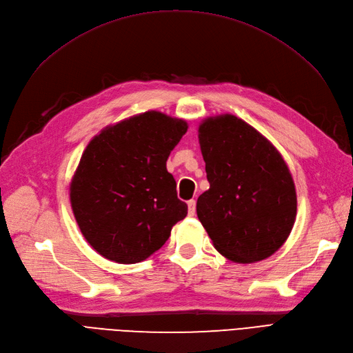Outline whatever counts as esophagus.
Masks as SVG:
<instances>
[{"instance_id": "34e87169", "label": "esophagus", "mask_w": 353, "mask_h": 353, "mask_svg": "<svg viewBox=\"0 0 353 353\" xmlns=\"http://www.w3.org/2000/svg\"><path fill=\"white\" fill-rule=\"evenodd\" d=\"M187 205H188V216H194V213H196V200H190Z\"/></svg>"}]
</instances>
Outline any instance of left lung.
Instances as JSON below:
<instances>
[{
    "instance_id": "obj_1",
    "label": "left lung",
    "mask_w": 353,
    "mask_h": 353,
    "mask_svg": "<svg viewBox=\"0 0 353 353\" xmlns=\"http://www.w3.org/2000/svg\"><path fill=\"white\" fill-rule=\"evenodd\" d=\"M209 190L197 216L213 248L236 263L270 258L290 236L296 187L285 160L256 128L225 113L199 125Z\"/></svg>"
}]
</instances>
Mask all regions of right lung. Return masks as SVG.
<instances>
[{"label": "right lung", "mask_w": 353, "mask_h": 353, "mask_svg": "<svg viewBox=\"0 0 353 353\" xmlns=\"http://www.w3.org/2000/svg\"><path fill=\"white\" fill-rule=\"evenodd\" d=\"M188 123L157 110L108 125L85 147L69 197L83 239L103 258L138 263L187 216L166 160Z\"/></svg>", "instance_id": "right-lung-1"}]
</instances>
